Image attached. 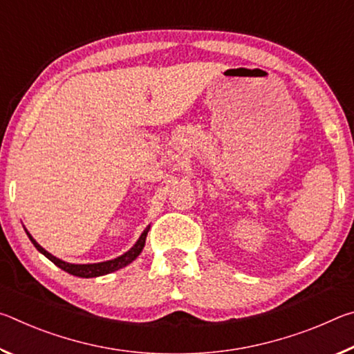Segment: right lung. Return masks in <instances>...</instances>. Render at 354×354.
I'll return each instance as SVG.
<instances>
[{
    "label": "right lung",
    "mask_w": 354,
    "mask_h": 354,
    "mask_svg": "<svg viewBox=\"0 0 354 354\" xmlns=\"http://www.w3.org/2000/svg\"><path fill=\"white\" fill-rule=\"evenodd\" d=\"M148 231H149V226L147 227L145 231L142 232V236L139 237V241L136 242L134 247L131 248L129 251H127V253H124V254L118 256V257H115V259H112V261L98 262V263H70V262H65L62 259H59V257L53 256L51 253H48V251L44 247H40V245L34 241L32 236L29 234L28 231H26V234L29 237V241L34 243V247L37 248L41 254L46 256L48 259H50L53 263H55V266H57L59 268H62L64 272H67L70 274H75V277H80V278H95V277H103V274L115 272V270H118V268L127 267L128 263L133 262L136 257L142 253L143 247H145V239H147Z\"/></svg>",
    "instance_id": "1"
}]
</instances>
